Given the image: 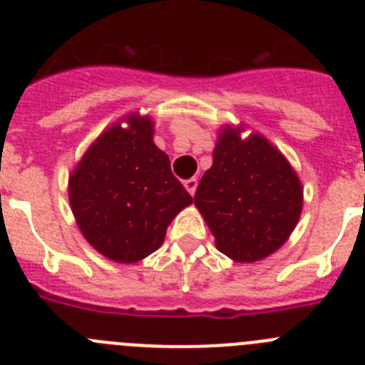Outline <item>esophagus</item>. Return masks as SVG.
<instances>
[{
	"label": "esophagus",
	"instance_id": "34e87169",
	"mask_svg": "<svg viewBox=\"0 0 365 365\" xmlns=\"http://www.w3.org/2000/svg\"><path fill=\"white\" fill-rule=\"evenodd\" d=\"M185 186H186V190H188L190 195H195V190H197V179H195V177H192V179L185 180Z\"/></svg>",
	"mask_w": 365,
	"mask_h": 365
}]
</instances>
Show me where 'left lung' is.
Instances as JSON below:
<instances>
[{
  "instance_id": "obj_1",
  "label": "left lung",
  "mask_w": 365,
  "mask_h": 365,
  "mask_svg": "<svg viewBox=\"0 0 365 365\" xmlns=\"http://www.w3.org/2000/svg\"><path fill=\"white\" fill-rule=\"evenodd\" d=\"M302 185L283 155L261 135L241 140L227 130L214 150L193 202L215 247L240 263L278 250L302 214Z\"/></svg>"
}]
</instances>
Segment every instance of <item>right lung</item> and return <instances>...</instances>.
<instances>
[{"label":"right lung","mask_w":365,"mask_h":365,"mask_svg":"<svg viewBox=\"0 0 365 365\" xmlns=\"http://www.w3.org/2000/svg\"><path fill=\"white\" fill-rule=\"evenodd\" d=\"M113 125L83 155L69 179V201L86 240L120 263H135L163 245L168 225L192 195L153 144L150 118Z\"/></svg>","instance_id":"1"}]
</instances>
